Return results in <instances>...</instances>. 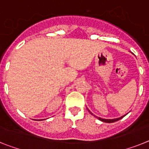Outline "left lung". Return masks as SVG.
Returning a JSON list of instances; mask_svg holds the SVG:
<instances>
[{
  "mask_svg": "<svg viewBox=\"0 0 149 149\" xmlns=\"http://www.w3.org/2000/svg\"><path fill=\"white\" fill-rule=\"evenodd\" d=\"M88 112H90V113L91 114V115H93L92 112H91V111L89 110L88 109ZM127 114H125V115H124V116H121V117H119V118H112V119H107V118H100V117H97V116H94V115H93V116H95V117H96L97 118H98V119H99L100 121H103V122H106V123H112V122H115V121H118V120L121 119V118H122L123 117H125V116H126Z\"/></svg>",
  "mask_w": 149,
  "mask_h": 149,
  "instance_id": "8db88e82",
  "label": "left lung"
}]
</instances>
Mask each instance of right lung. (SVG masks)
Returning <instances> with one entry per match:
<instances>
[{
  "label": "right lung",
  "instance_id": "obj_1",
  "mask_svg": "<svg viewBox=\"0 0 149 149\" xmlns=\"http://www.w3.org/2000/svg\"><path fill=\"white\" fill-rule=\"evenodd\" d=\"M41 120H45V119H41ZM39 121H40V120H39Z\"/></svg>",
  "mask_w": 149,
  "mask_h": 149
}]
</instances>
